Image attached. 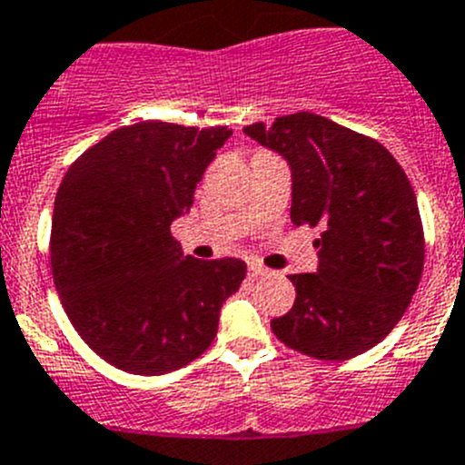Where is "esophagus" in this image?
<instances>
[{
    "label": "esophagus",
    "mask_w": 465,
    "mask_h": 465,
    "mask_svg": "<svg viewBox=\"0 0 465 465\" xmlns=\"http://www.w3.org/2000/svg\"><path fill=\"white\" fill-rule=\"evenodd\" d=\"M249 274L253 276V279H258V276H267V274H270V270H267V267H262L261 262H251V265H249Z\"/></svg>",
    "instance_id": "34e87169"
}]
</instances>
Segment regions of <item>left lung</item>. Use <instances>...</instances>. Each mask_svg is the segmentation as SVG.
<instances>
[{
  "label": "left lung",
  "mask_w": 465,
  "mask_h": 465,
  "mask_svg": "<svg viewBox=\"0 0 465 465\" xmlns=\"http://www.w3.org/2000/svg\"><path fill=\"white\" fill-rule=\"evenodd\" d=\"M244 134L291 163L292 223L321 228L318 272L291 274L295 304L272 331L316 360L361 355L401 321L424 270L411 180L378 140L321 114H285Z\"/></svg>",
  "instance_id": "left-lung-1"
}]
</instances>
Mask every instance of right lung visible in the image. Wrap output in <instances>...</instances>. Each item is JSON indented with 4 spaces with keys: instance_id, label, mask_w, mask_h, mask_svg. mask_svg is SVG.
<instances>
[{
    "instance_id": "obj_1",
    "label": "right lung",
    "mask_w": 465,
    "mask_h": 465,
    "mask_svg": "<svg viewBox=\"0 0 465 465\" xmlns=\"http://www.w3.org/2000/svg\"><path fill=\"white\" fill-rule=\"evenodd\" d=\"M232 135L228 126L138 122L68 165L54 198L50 267L68 321L101 360L135 376L203 355L246 262L182 258L170 223Z\"/></svg>"
}]
</instances>
